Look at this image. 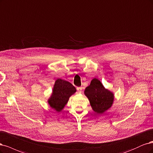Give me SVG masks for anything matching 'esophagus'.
<instances>
[{"mask_svg":"<svg viewBox=\"0 0 153 153\" xmlns=\"http://www.w3.org/2000/svg\"><path fill=\"white\" fill-rule=\"evenodd\" d=\"M82 87H78V88H77V90L79 93H82Z\"/></svg>","mask_w":153,"mask_h":153,"instance_id":"obj_1","label":"esophagus"}]
</instances>
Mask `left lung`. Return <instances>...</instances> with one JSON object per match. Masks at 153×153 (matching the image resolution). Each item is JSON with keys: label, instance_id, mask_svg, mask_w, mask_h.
Returning <instances> with one entry per match:
<instances>
[{"label": "left lung", "instance_id": "8db88e82", "mask_svg": "<svg viewBox=\"0 0 153 153\" xmlns=\"http://www.w3.org/2000/svg\"><path fill=\"white\" fill-rule=\"evenodd\" d=\"M84 93L89 100L93 111L98 114L109 110L114 102V93L105 88L97 78L93 79Z\"/></svg>", "mask_w": 153, "mask_h": 153}]
</instances>
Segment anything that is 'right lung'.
<instances>
[{"label": "right lung", "mask_w": 153, "mask_h": 153, "mask_svg": "<svg viewBox=\"0 0 153 153\" xmlns=\"http://www.w3.org/2000/svg\"><path fill=\"white\" fill-rule=\"evenodd\" d=\"M76 92V88L71 82L58 79L53 86L51 95L48 99V104L57 112H61L66 105L69 98Z\"/></svg>", "instance_id": "obj_1"}]
</instances>
